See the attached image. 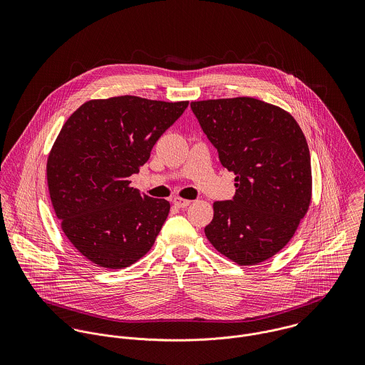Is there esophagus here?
<instances>
[{
  "label": "esophagus",
  "instance_id": "esophagus-1",
  "mask_svg": "<svg viewBox=\"0 0 365 365\" xmlns=\"http://www.w3.org/2000/svg\"><path fill=\"white\" fill-rule=\"evenodd\" d=\"M173 204L177 207V208H187L190 204H191V201H188V200H182V198H174L173 200Z\"/></svg>",
  "mask_w": 365,
  "mask_h": 365
}]
</instances>
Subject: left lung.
<instances>
[{
    "instance_id": "1",
    "label": "left lung",
    "mask_w": 365,
    "mask_h": 365,
    "mask_svg": "<svg viewBox=\"0 0 365 365\" xmlns=\"http://www.w3.org/2000/svg\"><path fill=\"white\" fill-rule=\"evenodd\" d=\"M236 194L213 204L212 246L239 265L277 255L295 235L312 198L311 155L291 113L250 97L191 103Z\"/></svg>"
}]
</instances>
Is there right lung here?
<instances>
[{
  "mask_svg": "<svg viewBox=\"0 0 365 365\" xmlns=\"http://www.w3.org/2000/svg\"><path fill=\"white\" fill-rule=\"evenodd\" d=\"M187 106L133 96L91 100L63 125L46 165L49 194L64 235L86 259L125 268L155 245L170 204L140 194L129 177Z\"/></svg>",
  "mask_w": 365,
  "mask_h": 365,
  "instance_id": "1",
  "label": "right lung"
}]
</instances>
